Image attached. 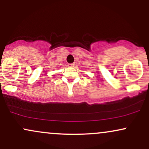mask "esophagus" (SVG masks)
I'll return each instance as SVG.
<instances>
[{
  "label": "esophagus",
  "instance_id": "esophagus-1",
  "mask_svg": "<svg viewBox=\"0 0 149 149\" xmlns=\"http://www.w3.org/2000/svg\"><path fill=\"white\" fill-rule=\"evenodd\" d=\"M68 66H69V67H73V66H75V64H69V65H68Z\"/></svg>",
  "mask_w": 149,
  "mask_h": 149
}]
</instances>
